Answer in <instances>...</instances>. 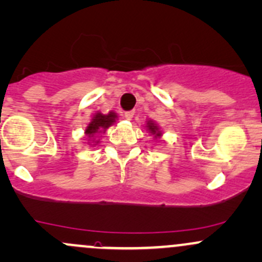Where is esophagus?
<instances>
[{"mask_svg": "<svg viewBox=\"0 0 262 262\" xmlns=\"http://www.w3.org/2000/svg\"><path fill=\"white\" fill-rule=\"evenodd\" d=\"M134 113H136V112H134V111L125 112V113H124V118H125L126 120H132V119H133V117H134Z\"/></svg>", "mask_w": 262, "mask_h": 262, "instance_id": "1", "label": "esophagus"}]
</instances>
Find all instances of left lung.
Instances as JSON below:
<instances>
[{
	"label": "left lung",
	"mask_w": 262,
	"mask_h": 262,
	"mask_svg": "<svg viewBox=\"0 0 262 262\" xmlns=\"http://www.w3.org/2000/svg\"><path fill=\"white\" fill-rule=\"evenodd\" d=\"M145 129L153 136V139H159L163 137V130L160 126L157 124V122L153 119H148L145 123Z\"/></svg>",
	"instance_id": "obj_1"
}]
</instances>
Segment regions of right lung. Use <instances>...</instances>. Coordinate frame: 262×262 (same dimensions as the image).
<instances>
[{
  "label": "right lung",
  "mask_w": 262,
  "mask_h": 262,
  "mask_svg": "<svg viewBox=\"0 0 262 262\" xmlns=\"http://www.w3.org/2000/svg\"><path fill=\"white\" fill-rule=\"evenodd\" d=\"M117 120L118 116L116 112L111 111L107 114L96 112L84 129V134L88 137V145L94 146L98 144L100 142V139H98L99 134L105 133L109 126L113 125Z\"/></svg>",
  "instance_id": "1"
}]
</instances>
